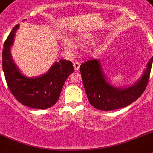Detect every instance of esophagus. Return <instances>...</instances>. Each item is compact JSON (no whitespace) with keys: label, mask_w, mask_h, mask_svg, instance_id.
Instances as JSON below:
<instances>
[{"label":"esophagus","mask_w":153,"mask_h":153,"mask_svg":"<svg viewBox=\"0 0 153 153\" xmlns=\"http://www.w3.org/2000/svg\"><path fill=\"white\" fill-rule=\"evenodd\" d=\"M79 66H80V64H79V62H74V69L75 70H79Z\"/></svg>","instance_id":"1"}]
</instances>
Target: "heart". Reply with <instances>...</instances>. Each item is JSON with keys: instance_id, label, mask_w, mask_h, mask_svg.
<instances>
[{"instance_id": "heart-1", "label": "heart", "mask_w": 153, "mask_h": 153, "mask_svg": "<svg viewBox=\"0 0 153 153\" xmlns=\"http://www.w3.org/2000/svg\"><path fill=\"white\" fill-rule=\"evenodd\" d=\"M79 38L83 40H91L94 38L93 35L91 33H83L79 34ZM62 46L64 48L67 49V50H70V49L74 48V43L72 42L71 40H62Z\"/></svg>"}]
</instances>
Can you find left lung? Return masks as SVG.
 <instances>
[{"instance_id":"obj_1","label":"left lung","mask_w":153,"mask_h":153,"mask_svg":"<svg viewBox=\"0 0 153 153\" xmlns=\"http://www.w3.org/2000/svg\"><path fill=\"white\" fill-rule=\"evenodd\" d=\"M152 62L153 56L147 63L139 79L126 88H117L108 81L98 59H91L82 63L80 74L90 104L97 109L105 111L129 105L137 100L146 89Z\"/></svg>"}]
</instances>
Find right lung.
Returning a JSON list of instances; mask_svg holds the SVG:
<instances>
[{
	"label": "right lung",
	"mask_w": 153,
	"mask_h": 153,
	"mask_svg": "<svg viewBox=\"0 0 153 153\" xmlns=\"http://www.w3.org/2000/svg\"><path fill=\"white\" fill-rule=\"evenodd\" d=\"M17 24L6 39L2 51V67L9 90L23 105L33 108L45 109L55 104L61 94L67 77L74 72L72 62L60 59L45 74L28 77L20 71L11 54Z\"/></svg>",
	"instance_id": "right-lung-1"
}]
</instances>
